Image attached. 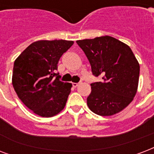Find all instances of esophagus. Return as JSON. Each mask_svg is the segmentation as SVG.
<instances>
[{
    "mask_svg": "<svg viewBox=\"0 0 154 154\" xmlns=\"http://www.w3.org/2000/svg\"><path fill=\"white\" fill-rule=\"evenodd\" d=\"M78 85H79V83H75V82L72 83V86H73V87H77Z\"/></svg>",
    "mask_w": 154,
    "mask_h": 154,
    "instance_id": "1",
    "label": "esophagus"
}]
</instances>
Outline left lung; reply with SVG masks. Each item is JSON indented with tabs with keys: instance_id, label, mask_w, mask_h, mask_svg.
Segmentation results:
<instances>
[{
	"instance_id": "1",
	"label": "left lung",
	"mask_w": 154,
	"mask_h": 154,
	"mask_svg": "<svg viewBox=\"0 0 154 154\" xmlns=\"http://www.w3.org/2000/svg\"><path fill=\"white\" fill-rule=\"evenodd\" d=\"M77 43L89 60L93 74L103 78L90 84L87 98L90 111L102 116L123 111L133 100L139 82L140 64L132 49L107 35Z\"/></svg>"
}]
</instances>
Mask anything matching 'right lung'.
Masks as SVG:
<instances>
[{"instance_id":"right-lung-1","label":"right lung","mask_w":154,"mask_h":154,"mask_svg":"<svg viewBox=\"0 0 154 154\" xmlns=\"http://www.w3.org/2000/svg\"><path fill=\"white\" fill-rule=\"evenodd\" d=\"M73 44L69 40L34 42L14 61L12 83L28 108L42 117H51L64 108L72 84L56 73L61 56Z\"/></svg>"}]
</instances>
